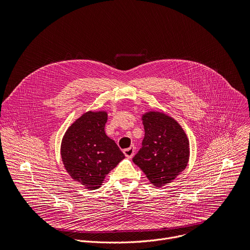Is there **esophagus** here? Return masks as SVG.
I'll return each mask as SVG.
<instances>
[{"mask_svg": "<svg viewBox=\"0 0 250 250\" xmlns=\"http://www.w3.org/2000/svg\"><path fill=\"white\" fill-rule=\"evenodd\" d=\"M134 151H135V147L134 146H130L128 148L124 149V153H125V155L127 158H131L133 156V154H134Z\"/></svg>", "mask_w": 250, "mask_h": 250, "instance_id": "esophagus-1", "label": "esophagus"}]
</instances>
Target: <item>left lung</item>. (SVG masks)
Instances as JSON below:
<instances>
[{
    "label": "left lung",
    "instance_id": "left-lung-1",
    "mask_svg": "<svg viewBox=\"0 0 250 250\" xmlns=\"http://www.w3.org/2000/svg\"><path fill=\"white\" fill-rule=\"evenodd\" d=\"M142 123L145 138L132 161L152 185L161 187L172 182L186 168L189 140L181 125L163 113H146L142 116Z\"/></svg>",
    "mask_w": 250,
    "mask_h": 250
}]
</instances>
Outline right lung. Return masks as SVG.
Wrapping results in <instances>:
<instances>
[{
    "mask_svg": "<svg viewBox=\"0 0 250 250\" xmlns=\"http://www.w3.org/2000/svg\"><path fill=\"white\" fill-rule=\"evenodd\" d=\"M105 112H88L65 132L61 157L68 174L85 188L101 187L105 175L124 158L116 142L104 132Z\"/></svg>",
    "mask_w": 250,
    "mask_h": 250,
    "instance_id": "add662e5",
    "label": "right lung"
}]
</instances>
